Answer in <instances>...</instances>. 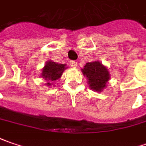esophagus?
Returning a JSON list of instances; mask_svg holds the SVG:
<instances>
[{
  "label": "esophagus",
  "mask_w": 146,
  "mask_h": 146,
  "mask_svg": "<svg viewBox=\"0 0 146 146\" xmlns=\"http://www.w3.org/2000/svg\"><path fill=\"white\" fill-rule=\"evenodd\" d=\"M70 66H72V67H76L77 62L76 61H70Z\"/></svg>",
  "instance_id": "esophagus-1"
}]
</instances>
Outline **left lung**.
Listing matches in <instances>:
<instances>
[{
	"mask_svg": "<svg viewBox=\"0 0 146 146\" xmlns=\"http://www.w3.org/2000/svg\"><path fill=\"white\" fill-rule=\"evenodd\" d=\"M84 76L89 80L88 83L93 90L101 92L109 80V72L99 62H88L82 69Z\"/></svg>",
	"mask_w": 146,
	"mask_h": 146,
	"instance_id": "left-lung-1",
	"label": "left lung"
}]
</instances>
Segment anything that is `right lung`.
Instances as JSON below:
<instances>
[{
	"label": "right lung",
	"mask_w": 146,
	"mask_h": 146,
	"mask_svg": "<svg viewBox=\"0 0 146 146\" xmlns=\"http://www.w3.org/2000/svg\"><path fill=\"white\" fill-rule=\"evenodd\" d=\"M65 69H66L65 64H58L50 61L46 63L44 68L42 69V77L45 78V80L48 81H56L61 77ZM47 85H51V83L48 82Z\"/></svg>",
	"instance_id": "right-lung-1"
}]
</instances>
